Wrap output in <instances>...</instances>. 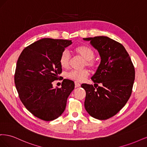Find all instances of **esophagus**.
<instances>
[{
    "label": "esophagus",
    "instance_id": "obj_1",
    "mask_svg": "<svg viewBox=\"0 0 147 147\" xmlns=\"http://www.w3.org/2000/svg\"><path fill=\"white\" fill-rule=\"evenodd\" d=\"M75 88H78V87L80 86L81 84H80V83H79L77 82H75Z\"/></svg>",
    "mask_w": 147,
    "mask_h": 147
}]
</instances>
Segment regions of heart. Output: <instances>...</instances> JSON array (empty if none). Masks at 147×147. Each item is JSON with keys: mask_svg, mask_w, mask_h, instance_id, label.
Returning <instances> with one entry per match:
<instances>
[{"mask_svg": "<svg viewBox=\"0 0 147 147\" xmlns=\"http://www.w3.org/2000/svg\"><path fill=\"white\" fill-rule=\"evenodd\" d=\"M75 54L81 56L84 59V65H88L90 67H94L96 65V61L94 59V51L88 45H82L77 47L74 49ZM70 62V56L67 51H64L61 53L59 58V64L62 68H68ZM90 75V70L84 69L80 70H73L67 73V77L69 78L76 82H83Z\"/></svg>", "mask_w": 147, "mask_h": 147, "instance_id": "b5f03b06", "label": "heart"}]
</instances>
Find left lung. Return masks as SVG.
I'll use <instances>...</instances> for the list:
<instances>
[{
	"label": "left lung",
	"mask_w": 147,
	"mask_h": 147,
	"mask_svg": "<svg viewBox=\"0 0 147 147\" xmlns=\"http://www.w3.org/2000/svg\"><path fill=\"white\" fill-rule=\"evenodd\" d=\"M99 52L100 63L91 77L92 84H82L86 91L84 107L93 118L104 120L116 115L129 99L135 69L121 43L105 36L84 38ZM101 83L98 87L96 83ZM98 87H97L96 86Z\"/></svg>",
	"instance_id": "8db88e82"
}]
</instances>
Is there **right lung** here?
Listing matches in <instances>:
<instances>
[{
	"mask_svg": "<svg viewBox=\"0 0 147 147\" xmlns=\"http://www.w3.org/2000/svg\"><path fill=\"white\" fill-rule=\"evenodd\" d=\"M72 43L67 40L42 38L25 48L18 59L15 83L20 98L31 113L44 121L63 114L74 89L70 80H63L60 88L52 84L62 72L61 53Z\"/></svg>",
	"mask_w": 147,
	"mask_h": 147,
	"instance_id": "obj_1",
	"label": "right lung"
}]
</instances>
